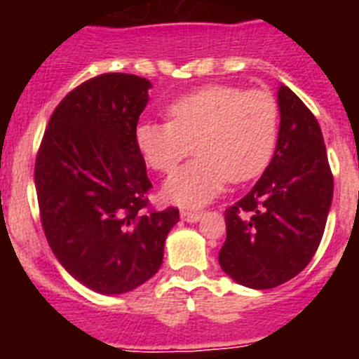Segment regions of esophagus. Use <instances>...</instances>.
<instances>
[{
	"label": "esophagus",
	"instance_id": "34e87169",
	"mask_svg": "<svg viewBox=\"0 0 359 359\" xmlns=\"http://www.w3.org/2000/svg\"><path fill=\"white\" fill-rule=\"evenodd\" d=\"M182 217L185 219L187 223H196L199 219L203 217V212L198 210H182Z\"/></svg>",
	"mask_w": 359,
	"mask_h": 359
}]
</instances>
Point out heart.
<instances>
[{
	"label": "heart",
	"mask_w": 359,
	"mask_h": 359,
	"mask_svg": "<svg viewBox=\"0 0 359 359\" xmlns=\"http://www.w3.org/2000/svg\"><path fill=\"white\" fill-rule=\"evenodd\" d=\"M170 122H140L135 140L158 172L169 174L196 144L198 156L165 183V196L201 207L224 183L248 182L268 167L278 136L280 109L266 90L214 84L183 95L167 107Z\"/></svg>",
	"instance_id": "1"
}]
</instances>
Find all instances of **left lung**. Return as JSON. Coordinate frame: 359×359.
Listing matches in <instances>:
<instances>
[{
	"label": "left lung",
	"instance_id": "1",
	"mask_svg": "<svg viewBox=\"0 0 359 359\" xmlns=\"http://www.w3.org/2000/svg\"><path fill=\"white\" fill-rule=\"evenodd\" d=\"M275 154L248 194L224 210L219 264L237 284L271 290L297 277L322 241L332 172L318 120L287 88L278 90Z\"/></svg>",
	"mask_w": 359,
	"mask_h": 359
}]
</instances>
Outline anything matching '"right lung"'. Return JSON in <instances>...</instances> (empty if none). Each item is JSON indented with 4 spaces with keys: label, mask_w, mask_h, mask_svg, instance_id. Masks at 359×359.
<instances>
[{
    "label": "right lung",
    "mask_w": 359,
    "mask_h": 359,
    "mask_svg": "<svg viewBox=\"0 0 359 359\" xmlns=\"http://www.w3.org/2000/svg\"><path fill=\"white\" fill-rule=\"evenodd\" d=\"M151 82L102 73L55 107L36 158L41 224L62 268L86 287L122 294L160 269L174 207L156 212L135 131Z\"/></svg>",
    "instance_id": "add662e5"
}]
</instances>
